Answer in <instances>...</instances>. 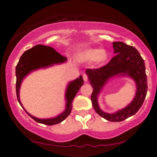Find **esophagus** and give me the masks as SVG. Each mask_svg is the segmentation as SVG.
Segmentation results:
<instances>
[{
  "mask_svg": "<svg viewBox=\"0 0 157 157\" xmlns=\"http://www.w3.org/2000/svg\"><path fill=\"white\" fill-rule=\"evenodd\" d=\"M83 79L84 81H88V76L86 74H83Z\"/></svg>",
  "mask_w": 157,
  "mask_h": 157,
  "instance_id": "1",
  "label": "esophagus"
}]
</instances>
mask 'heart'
Listing matches in <instances>:
<instances>
[{
	"instance_id": "1",
	"label": "heart",
	"mask_w": 157,
	"mask_h": 157,
	"mask_svg": "<svg viewBox=\"0 0 157 157\" xmlns=\"http://www.w3.org/2000/svg\"><path fill=\"white\" fill-rule=\"evenodd\" d=\"M78 57L79 59L84 61H91L96 59L98 63L104 62L108 58V53L104 49H94L88 48L78 53Z\"/></svg>"
}]
</instances>
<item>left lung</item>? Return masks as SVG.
Here are the masks:
<instances>
[{
    "mask_svg": "<svg viewBox=\"0 0 157 157\" xmlns=\"http://www.w3.org/2000/svg\"><path fill=\"white\" fill-rule=\"evenodd\" d=\"M116 55L106 66L86 70L90 84L93 87L91 99L94 110L108 121H122L134 115L142 106L147 93V78L145 64L140 53L134 47L123 42H113ZM115 75H126L136 83L137 92L132 101L125 108L113 114L103 112L98 104V96L108 79Z\"/></svg>",
    "mask_w": 157,
    "mask_h": 157,
    "instance_id": "1",
    "label": "left lung"
}]
</instances>
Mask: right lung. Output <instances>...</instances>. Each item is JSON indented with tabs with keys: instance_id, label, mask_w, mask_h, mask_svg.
<instances>
[{
	"instance_id": "add662e5",
	"label": "right lung",
	"mask_w": 157,
	"mask_h": 157,
	"mask_svg": "<svg viewBox=\"0 0 157 157\" xmlns=\"http://www.w3.org/2000/svg\"><path fill=\"white\" fill-rule=\"evenodd\" d=\"M66 57L63 56L53 49L52 47L43 46V45H36L33 48L25 51L19 59V61L16 68V95L19 104L22 108L25 111L21 104L20 97H19V91L21 82L23 79L34 70H37L40 68H46L52 66L53 64L61 63L66 61ZM83 84L82 76H80L76 80L71 81L68 83L66 91V109L63 113L57 116L56 117L51 118V119H38L30 114L26 111L25 112L30 116L32 119L36 122L40 124H46L48 126L54 125L61 123L70 114L72 109V101L74 100L78 90L81 86Z\"/></svg>"
}]
</instances>
